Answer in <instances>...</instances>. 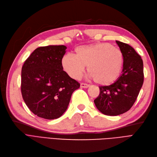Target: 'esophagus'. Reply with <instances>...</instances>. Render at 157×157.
I'll use <instances>...</instances> for the list:
<instances>
[{"instance_id":"1","label":"esophagus","mask_w":157,"mask_h":157,"mask_svg":"<svg viewBox=\"0 0 157 157\" xmlns=\"http://www.w3.org/2000/svg\"><path fill=\"white\" fill-rule=\"evenodd\" d=\"M80 87L83 88H87L88 87H90V85L87 84H84V83H82L80 84Z\"/></svg>"}]
</instances>
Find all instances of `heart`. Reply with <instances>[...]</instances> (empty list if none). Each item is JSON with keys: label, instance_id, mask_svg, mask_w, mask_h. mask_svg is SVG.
Returning a JSON list of instances; mask_svg holds the SVG:
<instances>
[{"label": "heart", "instance_id": "heart-1", "mask_svg": "<svg viewBox=\"0 0 157 157\" xmlns=\"http://www.w3.org/2000/svg\"><path fill=\"white\" fill-rule=\"evenodd\" d=\"M64 71L72 78L79 79L88 65L90 76L101 85H109L121 74L123 56L119 49L109 43L82 46L75 50V56L65 55L61 59Z\"/></svg>", "mask_w": 157, "mask_h": 157}]
</instances>
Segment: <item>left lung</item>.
Instances as JSON below:
<instances>
[{
	"instance_id": "1",
	"label": "left lung",
	"mask_w": 157,
	"mask_h": 157,
	"mask_svg": "<svg viewBox=\"0 0 157 157\" xmlns=\"http://www.w3.org/2000/svg\"><path fill=\"white\" fill-rule=\"evenodd\" d=\"M123 56L121 75L113 84L100 86L94 102L99 111L109 116L123 114L132 108L144 82L143 61L134 48L116 40Z\"/></svg>"
}]
</instances>
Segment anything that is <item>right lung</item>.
<instances>
[{
    "label": "right lung",
    "instance_id": "right-lung-1",
    "mask_svg": "<svg viewBox=\"0 0 157 157\" xmlns=\"http://www.w3.org/2000/svg\"><path fill=\"white\" fill-rule=\"evenodd\" d=\"M66 49L64 45L39 47L22 67V97L39 117H60L67 109L72 93L80 86L63 71L61 59Z\"/></svg>",
    "mask_w": 157,
    "mask_h": 157
}]
</instances>
